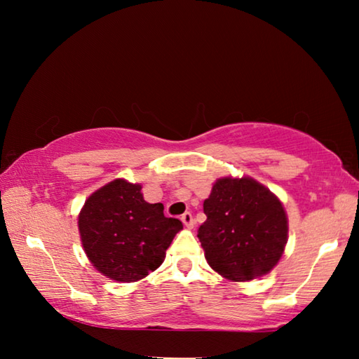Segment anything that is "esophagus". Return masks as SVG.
Listing matches in <instances>:
<instances>
[{
    "mask_svg": "<svg viewBox=\"0 0 359 359\" xmlns=\"http://www.w3.org/2000/svg\"><path fill=\"white\" fill-rule=\"evenodd\" d=\"M180 220L184 222V224H185V226H187L188 229H193V226H194V220H193V215L190 214V212H185V214L182 215Z\"/></svg>",
    "mask_w": 359,
    "mask_h": 359,
    "instance_id": "1",
    "label": "esophagus"
}]
</instances>
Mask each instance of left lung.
Segmentation results:
<instances>
[{
	"label": "left lung",
	"instance_id": "8db88e82",
	"mask_svg": "<svg viewBox=\"0 0 359 359\" xmlns=\"http://www.w3.org/2000/svg\"><path fill=\"white\" fill-rule=\"evenodd\" d=\"M208 217L198 229L209 266L231 282L271 272L288 241V217L280 199L248 175L220 177L204 201Z\"/></svg>",
	"mask_w": 359,
	"mask_h": 359
}]
</instances>
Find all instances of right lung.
Instances as JSON below:
<instances>
[{
    "label": "right lung",
    "instance_id": "add662e5",
    "mask_svg": "<svg viewBox=\"0 0 359 359\" xmlns=\"http://www.w3.org/2000/svg\"><path fill=\"white\" fill-rule=\"evenodd\" d=\"M142 185L115 179L90 194L79 212V234L90 263L115 282H137L161 266L174 236L184 228L150 204Z\"/></svg>",
    "mask_w": 359,
    "mask_h": 359
}]
</instances>
